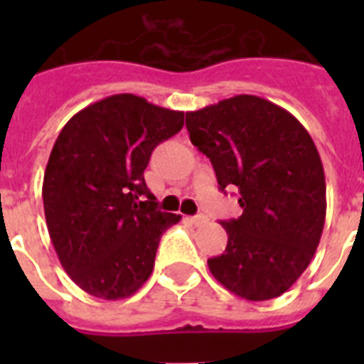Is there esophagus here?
<instances>
[{"label": "esophagus", "instance_id": "obj_1", "mask_svg": "<svg viewBox=\"0 0 364 364\" xmlns=\"http://www.w3.org/2000/svg\"><path fill=\"white\" fill-rule=\"evenodd\" d=\"M189 220H191V224H195V226H204L205 222H208V217H205V215H195V217H191Z\"/></svg>", "mask_w": 364, "mask_h": 364}]
</instances>
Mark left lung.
Here are the masks:
<instances>
[{"mask_svg": "<svg viewBox=\"0 0 364 364\" xmlns=\"http://www.w3.org/2000/svg\"><path fill=\"white\" fill-rule=\"evenodd\" d=\"M193 146L210 159L218 189H239L242 215L222 222L224 253L210 272L247 301L279 297L308 268L326 217V182L314 140L279 105L252 95L186 112Z\"/></svg>", "mask_w": 364, "mask_h": 364, "instance_id": "1", "label": "left lung"}]
</instances>
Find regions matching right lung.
Wrapping results in <instances>:
<instances>
[{
	"mask_svg": "<svg viewBox=\"0 0 364 364\" xmlns=\"http://www.w3.org/2000/svg\"><path fill=\"white\" fill-rule=\"evenodd\" d=\"M184 112L134 95H112L65 124L43 176L50 240L76 284L117 301L149 279L160 237L180 215L160 211L144 171Z\"/></svg>",
	"mask_w": 364,
	"mask_h": 364,
	"instance_id": "1",
	"label": "right lung"
}]
</instances>
